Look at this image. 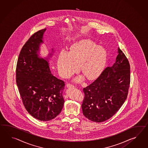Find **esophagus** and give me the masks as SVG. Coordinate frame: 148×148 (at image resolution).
<instances>
[{
	"label": "esophagus",
	"instance_id": "obj_1",
	"mask_svg": "<svg viewBox=\"0 0 148 148\" xmlns=\"http://www.w3.org/2000/svg\"><path fill=\"white\" fill-rule=\"evenodd\" d=\"M66 86H67V88H74V87H75L73 84H71V83H67V85H66Z\"/></svg>",
	"mask_w": 148,
	"mask_h": 148
}]
</instances>
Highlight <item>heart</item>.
Wrapping results in <instances>:
<instances>
[{
    "instance_id": "obj_1",
    "label": "heart",
    "mask_w": 148,
    "mask_h": 148,
    "mask_svg": "<svg viewBox=\"0 0 148 148\" xmlns=\"http://www.w3.org/2000/svg\"><path fill=\"white\" fill-rule=\"evenodd\" d=\"M107 58L106 51L90 40H84L76 44L71 53L61 51L58 56L59 73L69 77L76 72L80 66L82 73L87 79H93L100 75Z\"/></svg>"
}]
</instances>
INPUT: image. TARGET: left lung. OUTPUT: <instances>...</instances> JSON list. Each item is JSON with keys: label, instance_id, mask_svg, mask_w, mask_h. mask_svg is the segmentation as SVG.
Masks as SVG:
<instances>
[{"label": "left lung", "instance_id": "8db88e82", "mask_svg": "<svg viewBox=\"0 0 148 148\" xmlns=\"http://www.w3.org/2000/svg\"><path fill=\"white\" fill-rule=\"evenodd\" d=\"M130 82V62L119 48L113 65L106 67L97 79L83 88V115L96 123L111 118L126 101Z\"/></svg>", "mask_w": 148, "mask_h": 148}]
</instances>
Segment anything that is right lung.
Returning <instances> with one entry per match:
<instances>
[{"mask_svg": "<svg viewBox=\"0 0 148 148\" xmlns=\"http://www.w3.org/2000/svg\"><path fill=\"white\" fill-rule=\"evenodd\" d=\"M46 29L35 33L23 46L16 68V82L23 104L40 121L54 119L64 104L65 83L51 72L49 62L38 53Z\"/></svg>", "mask_w": 148, "mask_h": 148, "instance_id": "1", "label": "right lung"}]
</instances>
